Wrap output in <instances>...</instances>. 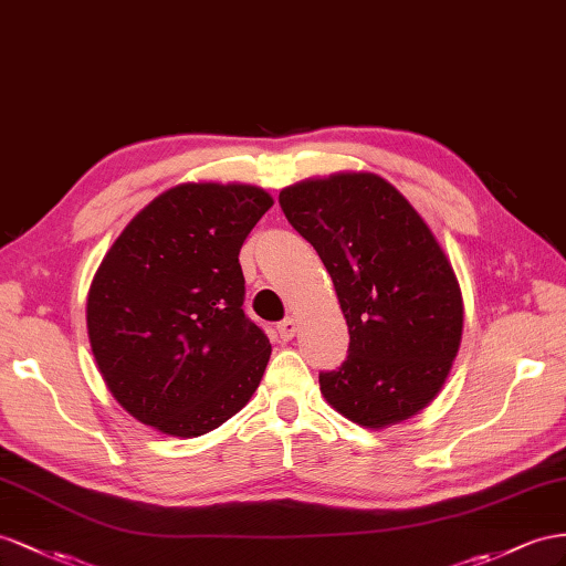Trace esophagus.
Here are the masks:
<instances>
[{
	"label": "esophagus",
	"instance_id": "34e87169",
	"mask_svg": "<svg viewBox=\"0 0 566 566\" xmlns=\"http://www.w3.org/2000/svg\"><path fill=\"white\" fill-rule=\"evenodd\" d=\"M296 329H298V323L294 321V317H284V321L277 325V335H280V339L289 342L296 335Z\"/></svg>",
	"mask_w": 566,
	"mask_h": 566
}]
</instances>
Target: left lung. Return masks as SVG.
Returning a JSON list of instances; mask_svg holds the SVG:
<instances>
[{
    "label": "left lung",
    "mask_w": 566,
    "mask_h": 566,
    "mask_svg": "<svg viewBox=\"0 0 566 566\" xmlns=\"http://www.w3.org/2000/svg\"><path fill=\"white\" fill-rule=\"evenodd\" d=\"M280 206L321 255L349 325V356L321 373L325 401L370 430L423 411L463 332L459 280L423 217L373 171L292 184Z\"/></svg>",
    "instance_id": "obj_1"
}]
</instances>
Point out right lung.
Wrapping results in <instances>:
<instances>
[{
  "label": "right lung",
  "instance_id": "add662e5",
  "mask_svg": "<svg viewBox=\"0 0 566 566\" xmlns=\"http://www.w3.org/2000/svg\"><path fill=\"white\" fill-rule=\"evenodd\" d=\"M272 196L188 181L150 200L105 253L85 323L99 375L143 426L198 438L263 380L270 339L243 313L239 251Z\"/></svg>",
  "mask_w": 566,
  "mask_h": 566
}]
</instances>
